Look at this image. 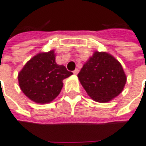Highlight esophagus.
I'll use <instances>...</instances> for the list:
<instances>
[{"label": "esophagus", "instance_id": "obj_1", "mask_svg": "<svg viewBox=\"0 0 146 146\" xmlns=\"http://www.w3.org/2000/svg\"><path fill=\"white\" fill-rule=\"evenodd\" d=\"M78 72H79V70H78V68H76V69H75V70L73 71V73H74L75 75H77V74L78 73Z\"/></svg>", "mask_w": 146, "mask_h": 146}]
</instances>
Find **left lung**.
<instances>
[{
  "instance_id": "1",
  "label": "left lung",
  "mask_w": 146,
  "mask_h": 146,
  "mask_svg": "<svg viewBox=\"0 0 146 146\" xmlns=\"http://www.w3.org/2000/svg\"><path fill=\"white\" fill-rule=\"evenodd\" d=\"M78 77L88 96L101 103L117 96L127 82L121 64L111 54L98 51L83 65Z\"/></svg>"
}]
</instances>
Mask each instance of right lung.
Instances as JSON below:
<instances>
[{"label":"right lung","instance_id":"obj_1","mask_svg":"<svg viewBox=\"0 0 146 146\" xmlns=\"http://www.w3.org/2000/svg\"><path fill=\"white\" fill-rule=\"evenodd\" d=\"M73 74L64 65L55 63L54 50L39 53L19 72L18 79L22 92L39 104L52 101L60 93L63 80Z\"/></svg>","mask_w":146,"mask_h":146}]
</instances>
